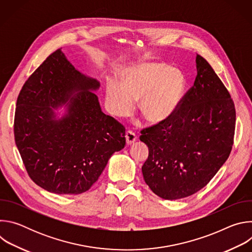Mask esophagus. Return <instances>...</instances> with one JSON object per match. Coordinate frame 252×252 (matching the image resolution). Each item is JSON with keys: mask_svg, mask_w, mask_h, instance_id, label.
Masks as SVG:
<instances>
[{"mask_svg": "<svg viewBox=\"0 0 252 252\" xmlns=\"http://www.w3.org/2000/svg\"><path fill=\"white\" fill-rule=\"evenodd\" d=\"M137 139V136L135 135L134 132H132L131 130H127L126 132V140L127 145H132V143Z\"/></svg>", "mask_w": 252, "mask_h": 252, "instance_id": "esophagus-1", "label": "esophagus"}]
</instances>
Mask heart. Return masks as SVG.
<instances>
[{"instance_id":"1","label":"heart","mask_w":252,"mask_h":252,"mask_svg":"<svg viewBox=\"0 0 252 252\" xmlns=\"http://www.w3.org/2000/svg\"><path fill=\"white\" fill-rule=\"evenodd\" d=\"M187 87L185 75L162 63H143L126 69L122 86L111 81L106 84L105 97L110 113L123 118L131 113L133 101L150 123L169 120L181 105Z\"/></svg>"}]
</instances>
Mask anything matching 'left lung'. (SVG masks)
<instances>
[{
	"instance_id": "1",
	"label": "left lung",
	"mask_w": 252,
	"mask_h": 252,
	"mask_svg": "<svg viewBox=\"0 0 252 252\" xmlns=\"http://www.w3.org/2000/svg\"><path fill=\"white\" fill-rule=\"evenodd\" d=\"M197 75L176 113L143 128L149 148L141 170L146 184L174 200L203 189L228 158L235 129L233 100L207 61L196 55Z\"/></svg>"
}]
</instances>
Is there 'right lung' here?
<instances>
[{
  "mask_svg": "<svg viewBox=\"0 0 252 252\" xmlns=\"http://www.w3.org/2000/svg\"><path fill=\"white\" fill-rule=\"evenodd\" d=\"M99 83L61 51L51 54L23 86L15 113L17 148L32 182L57 194H80L97 181L126 146V128L101 112ZM65 105L58 119L55 110Z\"/></svg>",
  "mask_w": 252,
  "mask_h": 252,
  "instance_id": "right-lung-1",
  "label": "right lung"
}]
</instances>
